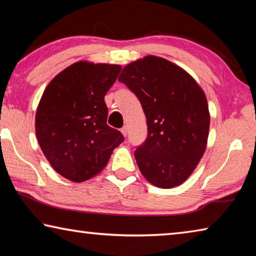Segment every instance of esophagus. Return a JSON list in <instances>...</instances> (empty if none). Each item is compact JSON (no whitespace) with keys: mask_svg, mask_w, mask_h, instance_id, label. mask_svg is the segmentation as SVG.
Listing matches in <instances>:
<instances>
[{"mask_svg":"<svg viewBox=\"0 0 256 256\" xmlns=\"http://www.w3.org/2000/svg\"><path fill=\"white\" fill-rule=\"evenodd\" d=\"M120 132H122V134L124 136H128V128L126 126H123L122 128H120Z\"/></svg>","mask_w":256,"mask_h":256,"instance_id":"obj_1","label":"esophagus"}]
</instances>
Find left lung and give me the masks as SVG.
I'll use <instances>...</instances> for the list:
<instances>
[{
  "instance_id": "8db88e82",
  "label": "left lung",
  "mask_w": 256,
  "mask_h": 256,
  "mask_svg": "<svg viewBox=\"0 0 256 256\" xmlns=\"http://www.w3.org/2000/svg\"><path fill=\"white\" fill-rule=\"evenodd\" d=\"M120 82L144 108L148 136L134 151L146 180L162 188L180 185L206 151L210 114L206 97L183 68L149 55L128 64Z\"/></svg>"
}]
</instances>
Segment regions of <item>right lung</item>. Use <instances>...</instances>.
<instances>
[{"label": "right lung", "mask_w": 256, "mask_h": 256, "mask_svg": "<svg viewBox=\"0 0 256 256\" xmlns=\"http://www.w3.org/2000/svg\"><path fill=\"white\" fill-rule=\"evenodd\" d=\"M122 68L76 62L58 73L36 112V136L52 167L72 182L100 172L123 134L107 125L106 92Z\"/></svg>", "instance_id": "1"}]
</instances>
